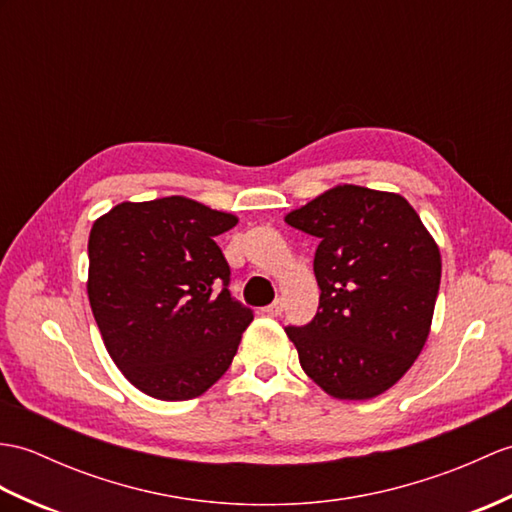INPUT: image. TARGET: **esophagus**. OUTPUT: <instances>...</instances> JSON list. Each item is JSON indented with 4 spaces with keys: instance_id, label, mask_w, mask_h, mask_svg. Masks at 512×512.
Wrapping results in <instances>:
<instances>
[{
    "instance_id": "1",
    "label": "esophagus",
    "mask_w": 512,
    "mask_h": 512,
    "mask_svg": "<svg viewBox=\"0 0 512 512\" xmlns=\"http://www.w3.org/2000/svg\"><path fill=\"white\" fill-rule=\"evenodd\" d=\"M266 312H268L270 316H281V314H283V301H281V299L272 301V303L266 307Z\"/></svg>"
}]
</instances>
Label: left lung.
<instances>
[{
  "mask_svg": "<svg viewBox=\"0 0 512 512\" xmlns=\"http://www.w3.org/2000/svg\"><path fill=\"white\" fill-rule=\"evenodd\" d=\"M318 237V312L285 327L303 371L336 399H371L406 375L430 334L441 253L399 194L338 185L285 216Z\"/></svg>",
  "mask_w": 512,
  "mask_h": 512,
  "instance_id": "1",
  "label": "left lung"
}]
</instances>
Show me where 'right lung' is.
Returning a JSON list of instances; mask_svg holds the SVG:
<instances>
[{
	"mask_svg": "<svg viewBox=\"0 0 512 512\" xmlns=\"http://www.w3.org/2000/svg\"><path fill=\"white\" fill-rule=\"evenodd\" d=\"M237 218L168 196L122 202L89 235V303L130 384L163 401L202 395L227 373L251 307L229 292L216 237Z\"/></svg>",
	"mask_w": 512,
	"mask_h": 512,
	"instance_id": "1",
	"label": "right lung"
}]
</instances>
